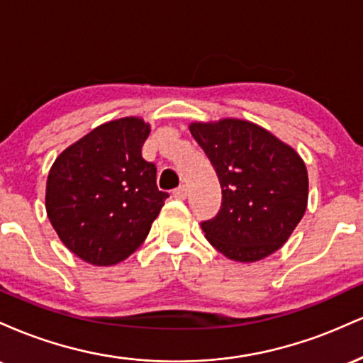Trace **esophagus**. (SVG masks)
Listing matches in <instances>:
<instances>
[{"instance_id": "esophagus-1", "label": "esophagus", "mask_w": 363, "mask_h": 363, "mask_svg": "<svg viewBox=\"0 0 363 363\" xmlns=\"http://www.w3.org/2000/svg\"><path fill=\"white\" fill-rule=\"evenodd\" d=\"M172 196L176 199H186V196H187V187L186 186H179L177 189H174L172 191Z\"/></svg>"}]
</instances>
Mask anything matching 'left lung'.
I'll use <instances>...</instances> for the list:
<instances>
[{
    "label": "left lung",
    "instance_id": "obj_1",
    "mask_svg": "<svg viewBox=\"0 0 363 363\" xmlns=\"http://www.w3.org/2000/svg\"><path fill=\"white\" fill-rule=\"evenodd\" d=\"M189 131L222 186L218 215L201 223L208 242L239 262L277 252L307 208L309 177L301 155L251 121L191 123Z\"/></svg>",
    "mask_w": 363,
    "mask_h": 363
}]
</instances>
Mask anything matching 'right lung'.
Wrapping results in <instances>:
<instances>
[{"label":"right lung","mask_w":363,"mask_h":363,"mask_svg":"<svg viewBox=\"0 0 363 363\" xmlns=\"http://www.w3.org/2000/svg\"><path fill=\"white\" fill-rule=\"evenodd\" d=\"M150 124L121 118L91 129L54 160L45 211L61 242L85 262L112 266L147 239L167 193L141 157Z\"/></svg>","instance_id":"add662e5"}]
</instances>
